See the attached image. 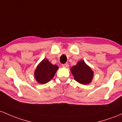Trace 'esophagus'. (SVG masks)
<instances>
[{"label": "esophagus", "instance_id": "obj_1", "mask_svg": "<svg viewBox=\"0 0 122 122\" xmlns=\"http://www.w3.org/2000/svg\"><path fill=\"white\" fill-rule=\"evenodd\" d=\"M68 66H69V65H68V63L63 64L62 65V67H65V68H67L68 67Z\"/></svg>", "mask_w": 122, "mask_h": 122}]
</instances>
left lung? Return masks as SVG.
Segmentation results:
<instances>
[{
	"instance_id": "1",
	"label": "left lung",
	"mask_w": 122,
	"mask_h": 122,
	"mask_svg": "<svg viewBox=\"0 0 122 122\" xmlns=\"http://www.w3.org/2000/svg\"><path fill=\"white\" fill-rule=\"evenodd\" d=\"M71 71L75 80L83 85L91 83L93 76V72L83 61H79L71 68Z\"/></svg>"
}]
</instances>
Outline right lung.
Masks as SVG:
<instances>
[{
    "label": "right lung",
    "instance_id": "add662e5",
    "mask_svg": "<svg viewBox=\"0 0 122 122\" xmlns=\"http://www.w3.org/2000/svg\"><path fill=\"white\" fill-rule=\"evenodd\" d=\"M57 69V66L52 65L47 59H44L37 67L35 72V78L39 83L44 84L53 78Z\"/></svg>",
    "mask_w": 122,
    "mask_h": 122
}]
</instances>
